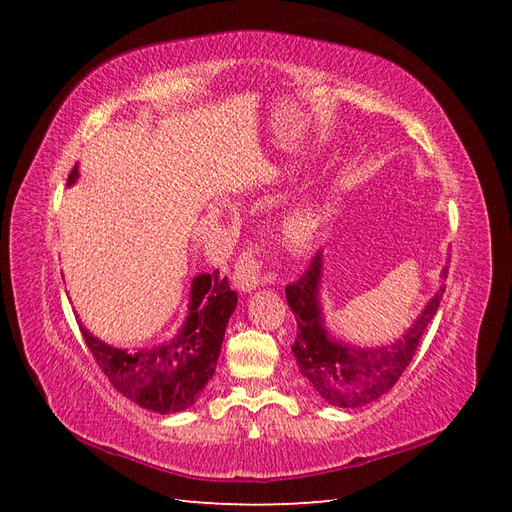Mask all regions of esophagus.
<instances>
[{"label": "esophagus", "mask_w": 512, "mask_h": 512, "mask_svg": "<svg viewBox=\"0 0 512 512\" xmlns=\"http://www.w3.org/2000/svg\"><path fill=\"white\" fill-rule=\"evenodd\" d=\"M232 280L241 292H252L256 286H260V250L258 245H247L245 252L235 262V273Z\"/></svg>", "instance_id": "34e87169"}]
</instances>
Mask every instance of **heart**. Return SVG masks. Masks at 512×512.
<instances>
[{
    "instance_id": "obj_1",
    "label": "heart",
    "mask_w": 512,
    "mask_h": 512,
    "mask_svg": "<svg viewBox=\"0 0 512 512\" xmlns=\"http://www.w3.org/2000/svg\"><path fill=\"white\" fill-rule=\"evenodd\" d=\"M320 220H322V207L318 200L314 198L303 200V203H299L284 218V224H282L284 239L292 245H303L307 241H312L320 228Z\"/></svg>"
}]
</instances>
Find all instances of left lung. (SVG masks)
<instances>
[{
    "instance_id": "1",
    "label": "left lung",
    "mask_w": 512,
    "mask_h": 512,
    "mask_svg": "<svg viewBox=\"0 0 512 512\" xmlns=\"http://www.w3.org/2000/svg\"><path fill=\"white\" fill-rule=\"evenodd\" d=\"M448 269L442 271L446 277ZM322 275V254L297 282L286 286V299L297 318V339L292 344L299 371L314 386V391L337 408H359L389 393L404 369L410 365L418 342L431 318L436 316L444 284L431 297L412 327L397 342L378 348H356L333 339L324 329L322 307L318 299Z\"/></svg>"
}]
</instances>
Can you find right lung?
Returning a JSON list of instances; mask_svg holds the SVG:
<instances>
[{"label":"right lung","mask_w":512,"mask_h":512,"mask_svg":"<svg viewBox=\"0 0 512 512\" xmlns=\"http://www.w3.org/2000/svg\"><path fill=\"white\" fill-rule=\"evenodd\" d=\"M79 179L72 168L68 185ZM237 307V292L220 271L194 277L188 318L168 344L128 352L113 348L91 335L83 324L81 333L96 363L115 389L145 410L170 414L190 408L205 384L213 378L230 314Z\"/></svg>","instance_id":"1"}]
</instances>
